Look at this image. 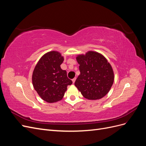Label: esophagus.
Segmentation results:
<instances>
[{
    "label": "esophagus",
    "instance_id": "1",
    "mask_svg": "<svg viewBox=\"0 0 146 146\" xmlns=\"http://www.w3.org/2000/svg\"><path fill=\"white\" fill-rule=\"evenodd\" d=\"M76 78H73L72 79V82H73V83H75V82H76Z\"/></svg>",
    "mask_w": 146,
    "mask_h": 146
}]
</instances>
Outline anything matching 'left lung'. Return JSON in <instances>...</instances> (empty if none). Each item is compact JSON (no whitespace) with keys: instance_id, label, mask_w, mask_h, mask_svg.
I'll return each mask as SVG.
<instances>
[{"instance_id":"1","label":"left lung","mask_w":146,"mask_h":146,"mask_svg":"<svg viewBox=\"0 0 146 146\" xmlns=\"http://www.w3.org/2000/svg\"><path fill=\"white\" fill-rule=\"evenodd\" d=\"M80 64V74L75 82L84 98L98 100L108 94L114 82V72L111 64L100 53L88 51L76 57Z\"/></svg>"}]
</instances>
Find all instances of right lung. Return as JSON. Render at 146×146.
<instances>
[{
	"mask_svg": "<svg viewBox=\"0 0 146 146\" xmlns=\"http://www.w3.org/2000/svg\"><path fill=\"white\" fill-rule=\"evenodd\" d=\"M63 61L59 52H48L41 56L33 70V86L40 98L48 103L62 99L67 86L72 83L66 70L60 67Z\"/></svg>",
	"mask_w": 146,
	"mask_h": 146,
	"instance_id": "right-lung-1",
	"label": "right lung"
}]
</instances>
